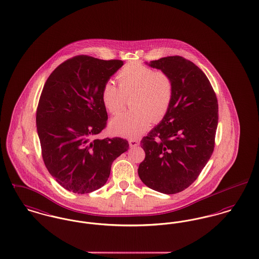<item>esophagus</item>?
I'll use <instances>...</instances> for the list:
<instances>
[{
	"instance_id": "esophagus-1",
	"label": "esophagus",
	"mask_w": 259,
	"mask_h": 259,
	"mask_svg": "<svg viewBox=\"0 0 259 259\" xmlns=\"http://www.w3.org/2000/svg\"><path fill=\"white\" fill-rule=\"evenodd\" d=\"M140 145V141L138 139H130L129 140V146L131 148H135Z\"/></svg>"
}]
</instances>
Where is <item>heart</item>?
Returning <instances> with one entry per match:
<instances>
[{"label":"heart","mask_w":259,"mask_h":259,"mask_svg":"<svg viewBox=\"0 0 259 259\" xmlns=\"http://www.w3.org/2000/svg\"><path fill=\"white\" fill-rule=\"evenodd\" d=\"M119 89L112 81H107L101 92L102 102L107 111L116 114L124 107L125 98L129 99L130 110L122 112L110 121V130L127 138L141 136L151 122L161 120L167 113L173 99V83L162 71L140 64L130 63L118 72Z\"/></svg>","instance_id":"b5f03b06"}]
</instances>
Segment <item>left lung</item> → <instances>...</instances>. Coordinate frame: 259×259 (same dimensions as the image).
<instances>
[{
    "mask_svg": "<svg viewBox=\"0 0 259 259\" xmlns=\"http://www.w3.org/2000/svg\"><path fill=\"white\" fill-rule=\"evenodd\" d=\"M173 83L167 113L141 141L146 157L138 174L146 186L159 193L182 192L196 181L214 150L218 103L206 75L179 56L150 61Z\"/></svg>",
    "mask_w": 259,
    "mask_h": 259,
    "instance_id": "left-lung-1",
    "label": "left lung"
}]
</instances>
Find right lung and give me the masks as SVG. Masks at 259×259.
<instances>
[{
	"label": "right lung",
	"mask_w": 259,
	"mask_h": 259,
	"mask_svg": "<svg viewBox=\"0 0 259 259\" xmlns=\"http://www.w3.org/2000/svg\"><path fill=\"white\" fill-rule=\"evenodd\" d=\"M123 65L77 56L47 79L36 113L37 133L48 171L69 192L88 194L103 187L114 159L128 151L121 138L97 139L106 128L104 84Z\"/></svg>",
	"instance_id": "1"
}]
</instances>
